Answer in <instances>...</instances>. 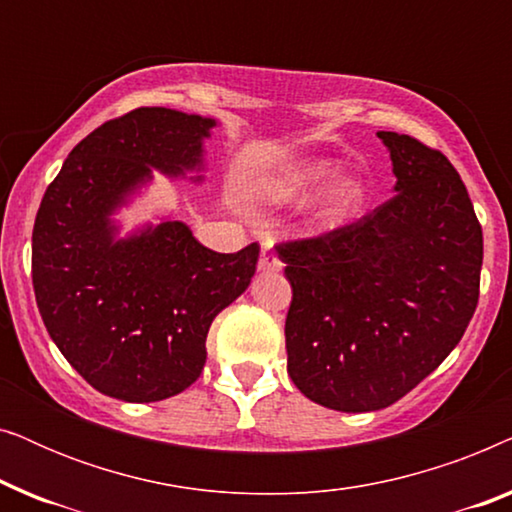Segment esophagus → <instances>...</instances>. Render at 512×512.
Returning <instances> with one entry per match:
<instances>
[{
  "mask_svg": "<svg viewBox=\"0 0 512 512\" xmlns=\"http://www.w3.org/2000/svg\"><path fill=\"white\" fill-rule=\"evenodd\" d=\"M284 268V263L279 261L277 254H272L270 249L261 251V258H258V270L261 272H279Z\"/></svg>",
  "mask_w": 512,
  "mask_h": 512,
  "instance_id": "34e87169",
  "label": "esophagus"
}]
</instances>
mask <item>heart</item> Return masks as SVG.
I'll use <instances>...</instances> for the list:
<instances>
[{"label": "heart", "mask_w": 512, "mask_h": 512, "mask_svg": "<svg viewBox=\"0 0 512 512\" xmlns=\"http://www.w3.org/2000/svg\"><path fill=\"white\" fill-rule=\"evenodd\" d=\"M342 163L338 158L314 156L303 158L296 163L282 167L265 181L263 195L272 202L298 200L303 195L317 191V188L329 184L319 193L310 209V223L317 228H340L359 216V212L368 202V181L361 172H345L338 178Z\"/></svg>", "instance_id": "obj_1"}]
</instances>
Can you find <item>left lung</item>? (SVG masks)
Returning <instances> with one entry per match:
<instances>
[{"mask_svg": "<svg viewBox=\"0 0 512 512\" xmlns=\"http://www.w3.org/2000/svg\"><path fill=\"white\" fill-rule=\"evenodd\" d=\"M394 198L352 226L279 244L291 380L340 412L389 408L459 345L480 296L482 228L450 160L377 132Z\"/></svg>", "mask_w": 512, "mask_h": 512, "instance_id": "8db88e82", "label": "left lung"}]
</instances>
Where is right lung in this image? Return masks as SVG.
<instances>
[{"label":"right lung","instance_id":"obj_1","mask_svg":"<svg viewBox=\"0 0 512 512\" xmlns=\"http://www.w3.org/2000/svg\"><path fill=\"white\" fill-rule=\"evenodd\" d=\"M214 118L142 107L100 125L46 188L32 230L37 305L62 356L104 396L153 403L191 387L216 314L256 272L258 244L219 254L165 216L121 237L118 209L153 181L202 184Z\"/></svg>","mask_w":512,"mask_h":512}]
</instances>
